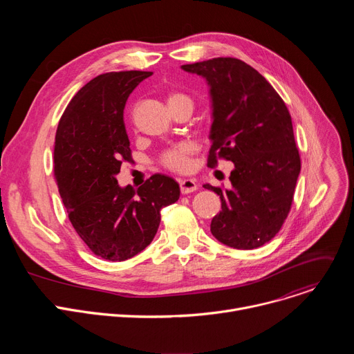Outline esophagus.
I'll list each match as a JSON object with an SVG mask.
<instances>
[{
	"instance_id": "1",
	"label": "esophagus",
	"mask_w": 354,
	"mask_h": 354,
	"mask_svg": "<svg viewBox=\"0 0 354 354\" xmlns=\"http://www.w3.org/2000/svg\"><path fill=\"white\" fill-rule=\"evenodd\" d=\"M179 186H180V192L183 194H187V193H192V192L197 190V183H196L194 179H180Z\"/></svg>"
}]
</instances>
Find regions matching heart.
<instances>
[{
	"label": "heart",
	"mask_w": 354,
	"mask_h": 354,
	"mask_svg": "<svg viewBox=\"0 0 354 354\" xmlns=\"http://www.w3.org/2000/svg\"><path fill=\"white\" fill-rule=\"evenodd\" d=\"M182 99L190 100V97L187 95H185V93H180V92L169 93V96H168V106L172 105L174 102H178V100H182ZM192 149H193V147L189 142L176 144V145L169 147L168 149L164 151V153L160 157V161H161V164L165 168H168L171 171L185 172L190 167L189 156L192 154Z\"/></svg>",
	"instance_id": "obj_1"
}]
</instances>
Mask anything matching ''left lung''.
I'll list each match as a JSON object with an SVG mask.
<instances>
[{"mask_svg":"<svg viewBox=\"0 0 354 354\" xmlns=\"http://www.w3.org/2000/svg\"><path fill=\"white\" fill-rule=\"evenodd\" d=\"M182 70L206 78L210 86L207 165L214 168L217 158L234 162L231 189L203 185L221 198L210 231L227 246L259 248L287 218L301 171L288 109L266 78L238 59L217 57Z\"/></svg>","mask_w":354,"mask_h":354,"instance_id":"1","label":"left lung"}]
</instances>
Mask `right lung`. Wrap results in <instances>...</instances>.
I'll list each match as a JSON object with an SVG mask.
<instances>
[{
    "label": "right lung",
    "mask_w": 354,
    "mask_h": 354,
    "mask_svg": "<svg viewBox=\"0 0 354 354\" xmlns=\"http://www.w3.org/2000/svg\"><path fill=\"white\" fill-rule=\"evenodd\" d=\"M149 71L100 74L66 108L56 131L55 178L68 218L88 248L111 262L127 261L154 239L161 209L178 201V182L161 174L137 190L116 175L131 160L123 111Z\"/></svg>",
    "instance_id": "obj_1"
}]
</instances>
